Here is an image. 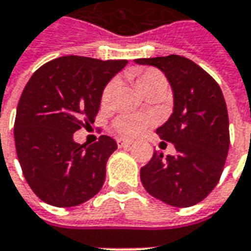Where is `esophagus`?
<instances>
[{
	"label": "esophagus",
	"instance_id": "obj_1",
	"mask_svg": "<svg viewBox=\"0 0 251 251\" xmlns=\"http://www.w3.org/2000/svg\"><path fill=\"white\" fill-rule=\"evenodd\" d=\"M132 146L131 140H126V139H118V147L119 148H129Z\"/></svg>",
	"mask_w": 251,
	"mask_h": 251
}]
</instances>
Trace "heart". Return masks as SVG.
<instances>
[{
    "mask_svg": "<svg viewBox=\"0 0 251 251\" xmlns=\"http://www.w3.org/2000/svg\"><path fill=\"white\" fill-rule=\"evenodd\" d=\"M135 87L138 88L144 96L151 92H164L167 88V81L163 73L159 72L158 69L148 68L144 71H133L131 73ZM116 88V81L112 80L104 87L103 93H101V104L109 103L112 98L113 92ZM153 123V119L148 115H126L120 116L115 120L113 127L124 138H135L140 133H143L151 124Z\"/></svg>",
    "mask_w": 251,
    "mask_h": 251,
    "instance_id": "obj_1",
    "label": "heart"
}]
</instances>
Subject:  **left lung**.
Masks as SVG:
<instances>
[{
  "label": "left lung",
  "mask_w": 251,
  "mask_h": 251,
  "mask_svg": "<svg viewBox=\"0 0 251 251\" xmlns=\"http://www.w3.org/2000/svg\"><path fill=\"white\" fill-rule=\"evenodd\" d=\"M166 75L174 92V112L156 129L174 143L176 155L153 152L140 170L150 195L175 207L202 202L219 182L230 146L226 101L218 83L191 60L170 54L138 58Z\"/></svg>",
  "instance_id": "8db88e82"
}]
</instances>
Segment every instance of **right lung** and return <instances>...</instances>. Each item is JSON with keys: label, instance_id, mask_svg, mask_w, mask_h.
Listing matches in <instances>:
<instances>
[{"label": "right lung", "instance_id": "add662e5", "mask_svg": "<svg viewBox=\"0 0 251 251\" xmlns=\"http://www.w3.org/2000/svg\"><path fill=\"white\" fill-rule=\"evenodd\" d=\"M127 63L64 56L29 78L17 105L14 142L24 176L45 203L78 206L103 187L105 164L118 144L101 135L87 147L73 133L95 122L104 87Z\"/></svg>", "mask_w": 251, "mask_h": 251}]
</instances>
